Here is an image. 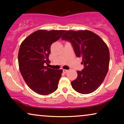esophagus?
Masks as SVG:
<instances>
[{"mask_svg": "<svg viewBox=\"0 0 124 124\" xmlns=\"http://www.w3.org/2000/svg\"><path fill=\"white\" fill-rule=\"evenodd\" d=\"M68 70H66V69H63V70H62V72H63L64 73H67L68 72Z\"/></svg>", "mask_w": 124, "mask_h": 124, "instance_id": "1", "label": "esophagus"}]
</instances>
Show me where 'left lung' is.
<instances>
[{"mask_svg": "<svg viewBox=\"0 0 124 124\" xmlns=\"http://www.w3.org/2000/svg\"><path fill=\"white\" fill-rule=\"evenodd\" d=\"M62 40L72 44L77 57L82 59L84 68L71 82L77 92L87 94L95 91L104 81L108 70L109 51L101 37L89 30H68Z\"/></svg>", "mask_w": 124, "mask_h": 124, "instance_id": "obj_1", "label": "left lung"}]
</instances>
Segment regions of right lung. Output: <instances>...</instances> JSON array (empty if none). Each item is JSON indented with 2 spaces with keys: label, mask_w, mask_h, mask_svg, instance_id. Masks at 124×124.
I'll list each match as a JSON object with an SVG mask.
<instances>
[{
  "label": "right lung",
  "mask_w": 124,
  "mask_h": 124,
  "mask_svg": "<svg viewBox=\"0 0 124 124\" xmlns=\"http://www.w3.org/2000/svg\"><path fill=\"white\" fill-rule=\"evenodd\" d=\"M65 31L37 30L25 38L20 45L18 55L20 72L28 86L37 94L47 95L58 87L62 70L51 69L45 64L50 63L48 57L51 46Z\"/></svg>",
  "instance_id": "1"
}]
</instances>
